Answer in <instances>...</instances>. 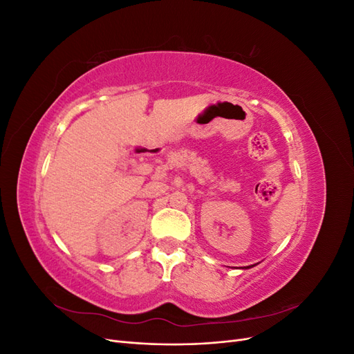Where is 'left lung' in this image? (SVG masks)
Returning <instances> with one entry per match:
<instances>
[{
  "instance_id": "8db88e82",
  "label": "left lung",
  "mask_w": 354,
  "mask_h": 354,
  "mask_svg": "<svg viewBox=\"0 0 354 354\" xmlns=\"http://www.w3.org/2000/svg\"><path fill=\"white\" fill-rule=\"evenodd\" d=\"M250 267H251V266H248V267H246V269H250Z\"/></svg>"
}]
</instances>
